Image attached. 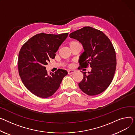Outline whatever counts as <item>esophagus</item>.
Segmentation results:
<instances>
[{
    "label": "esophagus",
    "mask_w": 135,
    "mask_h": 135,
    "mask_svg": "<svg viewBox=\"0 0 135 135\" xmlns=\"http://www.w3.org/2000/svg\"><path fill=\"white\" fill-rule=\"evenodd\" d=\"M74 70H68V73L69 74H73V73H74Z\"/></svg>",
    "instance_id": "1"
}]
</instances>
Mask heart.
Here are the masks:
<instances>
[{
  "label": "heart",
  "instance_id": "obj_1",
  "mask_svg": "<svg viewBox=\"0 0 135 135\" xmlns=\"http://www.w3.org/2000/svg\"><path fill=\"white\" fill-rule=\"evenodd\" d=\"M79 43L77 41H72L70 43H69V46H73V45H75V44H79Z\"/></svg>",
  "mask_w": 135,
  "mask_h": 135
}]
</instances>
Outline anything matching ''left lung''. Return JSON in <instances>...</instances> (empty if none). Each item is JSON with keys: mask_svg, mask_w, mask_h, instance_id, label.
Masks as SVG:
<instances>
[{"mask_svg": "<svg viewBox=\"0 0 135 135\" xmlns=\"http://www.w3.org/2000/svg\"><path fill=\"white\" fill-rule=\"evenodd\" d=\"M69 37L82 44L85 51L80 56V69L91 67V71H82L84 78L79 83L83 92L89 95L103 92L111 83L116 68V55L110 39L102 31L90 26L69 34Z\"/></svg>", "mask_w": 135, "mask_h": 135, "instance_id": "1", "label": "left lung"}]
</instances>
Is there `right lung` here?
<instances>
[{
	"label": "right lung",
	"mask_w": 135,
	"mask_h": 135,
	"mask_svg": "<svg viewBox=\"0 0 135 135\" xmlns=\"http://www.w3.org/2000/svg\"><path fill=\"white\" fill-rule=\"evenodd\" d=\"M68 33L59 35L40 33L33 36L21 48L18 56L19 74L26 88L38 97L47 98L59 89L67 70L58 69L48 74L46 65L68 36Z\"/></svg>",
	"instance_id": "obj_1"
}]
</instances>
